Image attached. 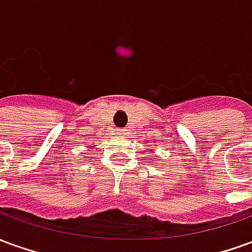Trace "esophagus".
Instances as JSON below:
<instances>
[{
  "instance_id": "obj_1",
  "label": "esophagus",
  "mask_w": 252,
  "mask_h": 252,
  "mask_svg": "<svg viewBox=\"0 0 252 252\" xmlns=\"http://www.w3.org/2000/svg\"><path fill=\"white\" fill-rule=\"evenodd\" d=\"M117 131H119V133H124V132H126V129H117Z\"/></svg>"
}]
</instances>
